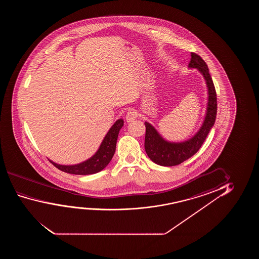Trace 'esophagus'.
Segmentation results:
<instances>
[{
    "label": "esophagus",
    "mask_w": 259,
    "mask_h": 259,
    "mask_svg": "<svg viewBox=\"0 0 259 259\" xmlns=\"http://www.w3.org/2000/svg\"><path fill=\"white\" fill-rule=\"evenodd\" d=\"M137 118V112L134 110H130L128 111L127 113H126V117H125V119L127 122H132V121L135 120Z\"/></svg>",
    "instance_id": "obj_1"
}]
</instances>
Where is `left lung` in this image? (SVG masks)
Listing matches in <instances>:
<instances>
[{
  "mask_svg": "<svg viewBox=\"0 0 259 259\" xmlns=\"http://www.w3.org/2000/svg\"><path fill=\"white\" fill-rule=\"evenodd\" d=\"M188 66L197 68L205 78L208 91L209 102L207 107L205 120L203 121L202 127L193 138L180 143H174L164 141L153 127L151 124L145 122L146 153L154 163L162 166H174L184 162L194 156L198 151L202 143L205 141L209 130L211 129L217 116V93L212 78L209 74V69L204 60L197 54L192 52L191 60Z\"/></svg>",
  "mask_w": 259,
  "mask_h": 259,
  "instance_id": "left-lung-1",
  "label": "left lung"
}]
</instances>
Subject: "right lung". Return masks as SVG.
<instances>
[{"instance_id": "add662e5", "label": "right lung", "mask_w": 259, "mask_h": 259, "mask_svg": "<svg viewBox=\"0 0 259 259\" xmlns=\"http://www.w3.org/2000/svg\"><path fill=\"white\" fill-rule=\"evenodd\" d=\"M123 125H124L123 119H118L112 125L110 131L108 132L105 138L103 139L98 151L90 159L76 165H60V164L53 163L52 161H50V163H52L54 166L57 167V169L67 174L88 175V174L98 172L100 170L104 169L108 165V163H110L111 158L113 157L118 133Z\"/></svg>"}]
</instances>
